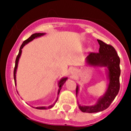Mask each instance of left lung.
<instances>
[{"mask_svg":"<svg viewBox=\"0 0 131 131\" xmlns=\"http://www.w3.org/2000/svg\"><path fill=\"white\" fill-rule=\"evenodd\" d=\"M100 44L99 52H90L86 59L90 65L106 67L108 70L110 83L106 92L103 97H100L96 105L94 106H80L79 107L82 112L96 113L106 110L118 94L120 89V58L112 46L107 44L102 40H97ZM79 87L77 85L76 94Z\"/></svg>","mask_w":131,"mask_h":131,"instance_id":"obj_1","label":"left lung"}]
</instances>
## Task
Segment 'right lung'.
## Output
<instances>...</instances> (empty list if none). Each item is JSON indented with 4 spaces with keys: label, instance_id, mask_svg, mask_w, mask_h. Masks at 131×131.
<instances>
[{
    "label": "right lung",
    "instance_id": "1",
    "mask_svg": "<svg viewBox=\"0 0 131 131\" xmlns=\"http://www.w3.org/2000/svg\"><path fill=\"white\" fill-rule=\"evenodd\" d=\"M44 34H43V33H37V34H33V35H31V36L28 38V39H26V40H25L24 42H23V43L21 44V46L20 49H19V53H18V56H17V57H16V59L15 67H14V82H15V85H16V69H17V67H18V61H19V58H20L21 54V51H22L21 49H23V47H24V46H25L26 43H28V42H30V41L34 40L35 38L39 37H40V36H42V35H43ZM67 80V77L63 78V79H62L59 82V84H58V85H59V90H58V94H59V92H60L61 89V87L63 86V85L64 84V83L65 82L66 80ZM57 100H58V98H57ZM56 101H57V100H56ZM55 103H56V102H55L54 104H52V105H51V106H48L47 108L46 106H40V107H35V108H36V109H39V110H46V109H47V108H51L52 107L54 106V105H55Z\"/></svg>",
    "mask_w": 131,
    "mask_h": 131
}]
</instances>
